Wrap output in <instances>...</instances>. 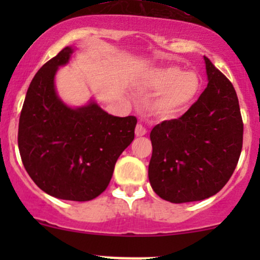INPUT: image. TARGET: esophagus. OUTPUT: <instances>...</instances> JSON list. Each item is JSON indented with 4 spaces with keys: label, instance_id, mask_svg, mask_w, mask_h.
Segmentation results:
<instances>
[{
    "label": "esophagus",
    "instance_id": "obj_1",
    "mask_svg": "<svg viewBox=\"0 0 260 260\" xmlns=\"http://www.w3.org/2000/svg\"><path fill=\"white\" fill-rule=\"evenodd\" d=\"M147 134V129L142 126V124H137L136 127V136L137 137H143Z\"/></svg>",
    "mask_w": 260,
    "mask_h": 260
}]
</instances>
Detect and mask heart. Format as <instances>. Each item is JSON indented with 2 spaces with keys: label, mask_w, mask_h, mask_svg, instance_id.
Returning <instances> with one entry per match:
<instances>
[{
  "label": "heart",
  "mask_w": 260,
  "mask_h": 260,
  "mask_svg": "<svg viewBox=\"0 0 260 260\" xmlns=\"http://www.w3.org/2000/svg\"><path fill=\"white\" fill-rule=\"evenodd\" d=\"M138 86L147 92L159 91L148 103L150 115L161 121H172L192 106L201 89V82L196 73L182 72L174 66H164L149 70Z\"/></svg>",
  "instance_id": "obj_1"
}]
</instances>
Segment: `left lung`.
<instances>
[{"label":"left lung","instance_id":"8db88e82","mask_svg":"<svg viewBox=\"0 0 260 260\" xmlns=\"http://www.w3.org/2000/svg\"><path fill=\"white\" fill-rule=\"evenodd\" d=\"M208 86L178 120L164 121L150 133L148 176L160 198L198 202L228 183L240 159L243 122L234 85L204 56Z\"/></svg>","mask_w":260,"mask_h":260}]
</instances>
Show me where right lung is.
<instances>
[{"mask_svg":"<svg viewBox=\"0 0 260 260\" xmlns=\"http://www.w3.org/2000/svg\"><path fill=\"white\" fill-rule=\"evenodd\" d=\"M73 52L66 46L32 78L20 112L18 147L40 189L58 199L86 202L109 186L116 161L133 142L137 118L110 115L94 99L76 107L59 98L56 73Z\"/></svg>","mask_w":260,"mask_h":260,"instance_id":"1","label":"right lung"}]
</instances>
